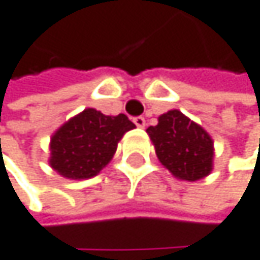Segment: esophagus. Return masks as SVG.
<instances>
[{"label": "esophagus", "instance_id": "obj_1", "mask_svg": "<svg viewBox=\"0 0 260 260\" xmlns=\"http://www.w3.org/2000/svg\"><path fill=\"white\" fill-rule=\"evenodd\" d=\"M133 122H135L136 127H139V128H144V127H146V119L142 118V116H136V118L133 119Z\"/></svg>", "mask_w": 260, "mask_h": 260}]
</instances>
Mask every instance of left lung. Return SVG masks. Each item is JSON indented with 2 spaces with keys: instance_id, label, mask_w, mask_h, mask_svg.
<instances>
[{
  "instance_id": "left-lung-1",
  "label": "left lung",
  "mask_w": 260,
  "mask_h": 260,
  "mask_svg": "<svg viewBox=\"0 0 260 260\" xmlns=\"http://www.w3.org/2000/svg\"><path fill=\"white\" fill-rule=\"evenodd\" d=\"M147 133L153 142L156 156L180 180L197 181L212 171V139L196 122L178 111L171 110L150 125Z\"/></svg>"
}]
</instances>
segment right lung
<instances>
[{
	"instance_id": "obj_1",
	"label": "right lung",
	"mask_w": 260,
	"mask_h": 260,
	"mask_svg": "<svg viewBox=\"0 0 260 260\" xmlns=\"http://www.w3.org/2000/svg\"><path fill=\"white\" fill-rule=\"evenodd\" d=\"M132 128L135 124L122 113L105 116L86 108L52 136L49 164L67 178H91L108 164L118 142Z\"/></svg>"
}]
</instances>
